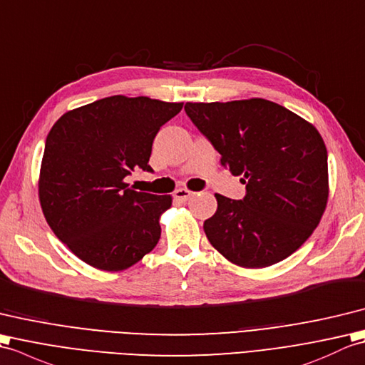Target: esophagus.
<instances>
[{
  "mask_svg": "<svg viewBox=\"0 0 365 365\" xmlns=\"http://www.w3.org/2000/svg\"><path fill=\"white\" fill-rule=\"evenodd\" d=\"M193 195V192H190V190H187V189H178L176 192H175V200L176 201H181V203H184V201H187L190 197Z\"/></svg>",
  "mask_w": 365,
  "mask_h": 365,
  "instance_id": "1",
  "label": "esophagus"
}]
</instances>
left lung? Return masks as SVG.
I'll return each mask as SVG.
<instances>
[{
	"label": "left lung",
	"mask_w": 365,
	"mask_h": 365,
	"mask_svg": "<svg viewBox=\"0 0 365 365\" xmlns=\"http://www.w3.org/2000/svg\"><path fill=\"white\" fill-rule=\"evenodd\" d=\"M185 114L242 175L245 197L215 193L217 212L205 222L215 250L231 262L261 269L286 259L317 228L328 201V153L311 123L262 100L185 103Z\"/></svg>",
	"instance_id": "1"
}]
</instances>
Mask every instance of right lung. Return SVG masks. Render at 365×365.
Returning <instances> with one entry per match:
<instances>
[{
    "label": "right lung",
    "instance_id": "add662e5",
    "mask_svg": "<svg viewBox=\"0 0 365 365\" xmlns=\"http://www.w3.org/2000/svg\"><path fill=\"white\" fill-rule=\"evenodd\" d=\"M182 103L115 95L63 114L46 137L38 197L53 232L79 259L118 272L139 262L160 237L170 195L135 192L125 178L148 165L162 125Z\"/></svg>",
    "mask_w": 365,
    "mask_h": 365
}]
</instances>
